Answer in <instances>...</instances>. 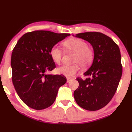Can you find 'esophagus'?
<instances>
[{
  "mask_svg": "<svg viewBox=\"0 0 132 132\" xmlns=\"http://www.w3.org/2000/svg\"><path fill=\"white\" fill-rule=\"evenodd\" d=\"M71 80H72L71 79H70V78H67V83L70 82Z\"/></svg>",
  "mask_w": 132,
  "mask_h": 132,
  "instance_id": "obj_1",
  "label": "esophagus"
}]
</instances>
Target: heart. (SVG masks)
<instances>
[{
    "instance_id": "1",
    "label": "heart",
    "mask_w": 132,
    "mask_h": 132,
    "mask_svg": "<svg viewBox=\"0 0 132 132\" xmlns=\"http://www.w3.org/2000/svg\"><path fill=\"white\" fill-rule=\"evenodd\" d=\"M63 46L67 50L74 53L72 65L62 66L57 69L58 74L68 78H71L79 71V65L82 68H87L93 61L94 53L93 50L88 46L87 43L79 38H71L64 41ZM50 55L56 63H60L62 52L60 47L54 45L50 50Z\"/></svg>"
}]
</instances>
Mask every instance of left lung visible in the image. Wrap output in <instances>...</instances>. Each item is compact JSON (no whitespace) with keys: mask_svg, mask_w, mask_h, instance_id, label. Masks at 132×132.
<instances>
[{"mask_svg":"<svg viewBox=\"0 0 132 132\" xmlns=\"http://www.w3.org/2000/svg\"><path fill=\"white\" fill-rule=\"evenodd\" d=\"M75 36L91 45L94 57L91 66L84 73L91 77L77 79L79 87L74 92V99L83 109L99 110L110 102L121 78L120 49L112 39L100 32L80 33Z\"/></svg>","mask_w":132,"mask_h":132,"instance_id":"8db88e82","label":"left lung"}]
</instances>
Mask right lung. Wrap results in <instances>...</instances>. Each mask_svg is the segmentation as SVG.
Listing matches in <instances>:
<instances>
[{"mask_svg":"<svg viewBox=\"0 0 132 132\" xmlns=\"http://www.w3.org/2000/svg\"><path fill=\"white\" fill-rule=\"evenodd\" d=\"M70 35L47 30L27 33L19 39L11 55L12 82L17 94L30 108L41 110L52 105L58 89L66 82L61 75L46 72L55 68L51 47Z\"/></svg>","mask_w":132,"mask_h":132,"instance_id":"obj_1","label":"right lung"}]
</instances>
